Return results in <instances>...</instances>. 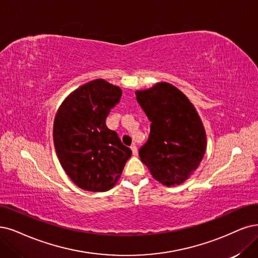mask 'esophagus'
<instances>
[{
  "mask_svg": "<svg viewBox=\"0 0 258 258\" xmlns=\"http://www.w3.org/2000/svg\"><path fill=\"white\" fill-rule=\"evenodd\" d=\"M131 150H132V152H133V155H137V154H138V151H137L136 145L133 144V145L131 146Z\"/></svg>",
  "mask_w": 258,
  "mask_h": 258,
  "instance_id": "obj_1",
  "label": "esophagus"
}]
</instances>
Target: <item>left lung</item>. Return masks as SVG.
I'll use <instances>...</instances> for the list:
<instances>
[{
	"mask_svg": "<svg viewBox=\"0 0 258 258\" xmlns=\"http://www.w3.org/2000/svg\"><path fill=\"white\" fill-rule=\"evenodd\" d=\"M151 121L149 139L139 156L156 180L180 185L198 169L206 150V133L192 103L169 83L136 91Z\"/></svg>",
	"mask_w": 258,
	"mask_h": 258,
	"instance_id": "left-lung-1",
	"label": "left lung"
}]
</instances>
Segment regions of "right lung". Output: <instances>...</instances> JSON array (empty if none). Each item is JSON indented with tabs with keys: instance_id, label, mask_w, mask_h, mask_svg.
Returning a JSON list of instances; mask_svg holds the SVG:
<instances>
[{
	"instance_id": "right-lung-1",
	"label": "right lung",
	"mask_w": 258,
	"mask_h": 258,
	"mask_svg": "<svg viewBox=\"0 0 258 258\" xmlns=\"http://www.w3.org/2000/svg\"><path fill=\"white\" fill-rule=\"evenodd\" d=\"M121 95L118 86L94 80L71 92L56 112L57 157L72 182L87 191L111 189L132 155L117 133L106 126L108 113Z\"/></svg>"
}]
</instances>
